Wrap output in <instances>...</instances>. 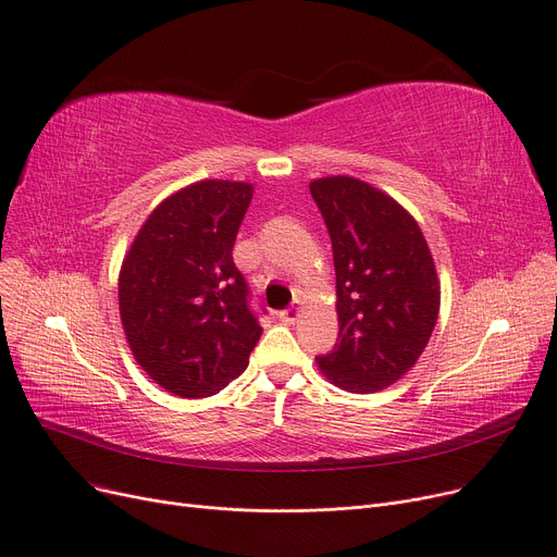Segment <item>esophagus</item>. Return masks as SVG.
I'll return each instance as SVG.
<instances>
[{"label":"esophagus","instance_id":"1","mask_svg":"<svg viewBox=\"0 0 557 557\" xmlns=\"http://www.w3.org/2000/svg\"><path fill=\"white\" fill-rule=\"evenodd\" d=\"M300 311H302L300 302H294V305H290L288 309L280 311V320H282V323H286V325H294V323H296V320L300 318Z\"/></svg>","mask_w":557,"mask_h":557}]
</instances>
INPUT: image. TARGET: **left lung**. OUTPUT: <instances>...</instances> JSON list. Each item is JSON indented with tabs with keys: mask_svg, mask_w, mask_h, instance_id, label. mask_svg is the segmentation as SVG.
Segmentation results:
<instances>
[{
	"mask_svg": "<svg viewBox=\"0 0 557 557\" xmlns=\"http://www.w3.org/2000/svg\"><path fill=\"white\" fill-rule=\"evenodd\" d=\"M334 250L338 343L315 357L327 382L379 393L422 357L441 311L429 244L404 205L355 175L309 183Z\"/></svg>",
	"mask_w": 557,
	"mask_h": 557,
	"instance_id": "1",
	"label": "left lung"
}]
</instances>
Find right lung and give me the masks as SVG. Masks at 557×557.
<instances>
[{"label":"right lung","mask_w":557,"mask_h":557,"mask_svg":"<svg viewBox=\"0 0 557 557\" xmlns=\"http://www.w3.org/2000/svg\"><path fill=\"white\" fill-rule=\"evenodd\" d=\"M244 181H198L144 221L120 269V318L137 366L198 399L239 376L261 336L232 246L252 200Z\"/></svg>","instance_id":"obj_1"}]
</instances>
